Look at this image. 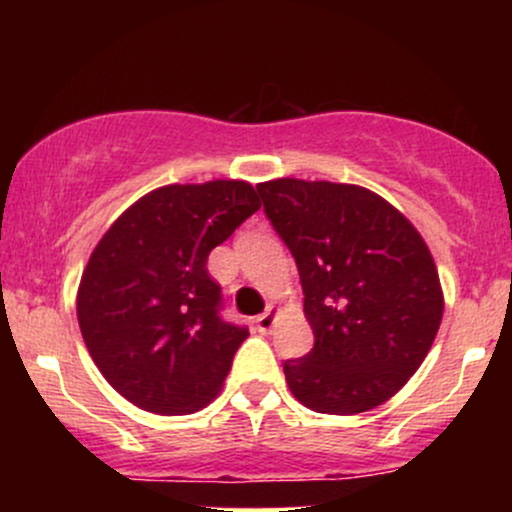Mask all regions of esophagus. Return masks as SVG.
<instances>
[{
    "instance_id": "1",
    "label": "esophagus",
    "mask_w": 512,
    "mask_h": 512,
    "mask_svg": "<svg viewBox=\"0 0 512 512\" xmlns=\"http://www.w3.org/2000/svg\"><path fill=\"white\" fill-rule=\"evenodd\" d=\"M279 313L281 310L276 308V305H269L267 310H264V313L257 317V330H260L262 334H269L276 327V320H279Z\"/></svg>"
}]
</instances>
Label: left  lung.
Segmentation results:
<instances>
[{"instance_id":"1","label":"left lung","mask_w":512,"mask_h":512,"mask_svg":"<svg viewBox=\"0 0 512 512\" xmlns=\"http://www.w3.org/2000/svg\"><path fill=\"white\" fill-rule=\"evenodd\" d=\"M257 192L298 264L315 334L310 354L284 363L291 395L317 414L380 407L419 370L443 320L426 240L361 185L276 178Z\"/></svg>"}]
</instances>
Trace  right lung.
<instances>
[{
    "label": "right lung",
    "mask_w": 512,
    "mask_h": 512,
    "mask_svg": "<svg viewBox=\"0 0 512 512\" xmlns=\"http://www.w3.org/2000/svg\"><path fill=\"white\" fill-rule=\"evenodd\" d=\"M260 207L248 180L163 185L98 240L76 317L93 363L134 407L182 416L219 397L248 330L219 317L207 257Z\"/></svg>",
    "instance_id": "right-lung-1"
}]
</instances>
